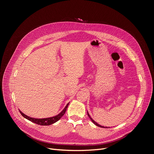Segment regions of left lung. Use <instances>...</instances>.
<instances>
[{"instance_id": "obj_1", "label": "left lung", "mask_w": 154, "mask_h": 154, "mask_svg": "<svg viewBox=\"0 0 154 154\" xmlns=\"http://www.w3.org/2000/svg\"><path fill=\"white\" fill-rule=\"evenodd\" d=\"M87 114H88V117L90 118V119L92 120V122L95 125H97V126H98V127H102V128H105V127H103V126H102V125H99V124H98L96 122H95V121L92 119V118L90 116V115H89V114H88V112H87ZM106 128H107V127H106Z\"/></svg>"}]
</instances>
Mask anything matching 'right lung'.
Returning <instances> with one entry per match:
<instances>
[{
    "label": "right lung",
    "instance_id": "1",
    "mask_svg": "<svg viewBox=\"0 0 154 154\" xmlns=\"http://www.w3.org/2000/svg\"><path fill=\"white\" fill-rule=\"evenodd\" d=\"M69 104V102L66 105V106L65 107V108L63 109V110L59 113L58 115H57L54 117H48V118H44V119H35V118H32V117H30L27 116H26V114H24L23 113H22L20 110L19 112L21 114V115L24 117L26 118V119L31 121V122H34L35 124H37L38 125H50L52 124L55 123L56 122L60 119V118L64 115L65 113H66V111L68 107V106Z\"/></svg>",
    "mask_w": 154,
    "mask_h": 154
}]
</instances>
